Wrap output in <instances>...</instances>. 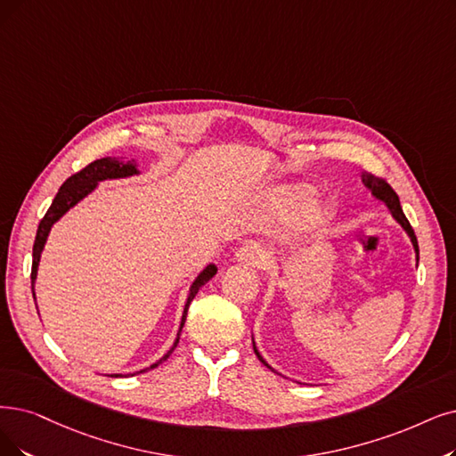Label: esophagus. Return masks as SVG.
<instances>
[{
    "instance_id": "1",
    "label": "esophagus",
    "mask_w": 456,
    "mask_h": 456,
    "mask_svg": "<svg viewBox=\"0 0 456 456\" xmlns=\"http://www.w3.org/2000/svg\"><path fill=\"white\" fill-rule=\"evenodd\" d=\"M235 260L260 267V265H264L267 262V254H265V250L262 247L245 245V247L238 248V252H235Z\"/></svg>"
}]
</instances>
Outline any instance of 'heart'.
Masks as SVG:
<instances>
[{
    "label": "heart",
    "instance_id": "1",
    "mask_svg": "<svg viewBox=\"0 0 456 456\" xmlns=\"http://www.w3.org/2000/svg\"><path fill=\"white\" fill-rule=\"evenodd\" d=\"M311 192H313L311 187L294 185V187H288L282 192L281 200H282V204H288V206L299 204V202H303L305 198L311 196ZM330 215H331V208L330 206H327V204H318V206H314V208H311V209L306 211L303 221H305L306 226H320V224H323L327 221V216H330Z\"/></svg>",
    "mask_w": 456,
    "mask_h": 456
}]
</instances>
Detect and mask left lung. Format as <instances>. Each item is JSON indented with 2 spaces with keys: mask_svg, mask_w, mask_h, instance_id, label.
I'll use <instances>...</instances> for the list:
<instances>
[{
  "mask_svg": "<svg viewBox=\"0 0 456 456\" xmlns=\"http://www.w3.org/2000/svg\"><path fill=\"white\" fill-rule=\"evenodd\" d=\"M362 183H365L370 191H372V194L376 196V198H379V200H384V202L387 204V208H389V211L393 213V216L396 218V221L400 223V226H403L406 232H408V235L411 238V243H413V248H415V252L419 254V245H417V238H415V232H413V228H411V224L408 223V218H406V215H404V211H403V208H400V200H398V194L393 191V187L387 183V181L384 179V177H378V175H374V174H370V172H365L362 174ZM419 258V256H417ZM254 354L258 355V359L264 362V365L267 367V369H271L267 362L262 359V355L258 354V350H256V346H254ZM273 370V369H271Z\"/></svg>",
  "mask_w": 456,
  "mask_h": 456,
  "instance_id": "8db88e82",
  "label": "left lung"
}]
</instances>
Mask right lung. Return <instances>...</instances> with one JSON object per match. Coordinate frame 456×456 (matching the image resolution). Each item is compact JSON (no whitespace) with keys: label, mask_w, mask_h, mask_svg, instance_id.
Wrapping results in <instances>:
<instances>
[{"label":"right lung","mask_w":456,"mask_h":456,"mask_svg":"<svg viewBox=\"0 0 456 456\" xmlns=\"http://www.w3.org/2000/svg\"><path fill=\"white\" fill-rule=\"evenodd\" d=\"M136 167L133 165V162H119L118 159L114 157H104V159H97L94 162H89V165L86 168H82L80 172L72 174L65 183L60 187V192L56 194V198H53L52 206L48 208L46 215L43 216V221L39 223V228H37V235H35V243H33V264H31V291H33V282L35 279H37V267H39V260H41V252L45 248V243H46V238L50 233V228L52 224L58 221V218L67 213L72 206L78 204L80 200L89 194L91 191H94L97 187L99 181L102 179H114V177H126V175H133L136 174ZM216 273V267L215 265H208L202 273H200L198 279L194 281V284L191 286V294H189V299H187V305H185V311H183V318H181V327H179V333H177V338L172 346V350L162 357L160 361H157L155 365L143 369L140 372H145L150 369H155L157 365H160L162 361H167L168 355L174 352V348L179 342V335H181V330H183L185 325V318H187V311H189V305L191 301L194 299V296L198 294V289L202 288L208 281L213 279V275ZM35 297V294H33ZM116 378L121 376V374H114Z\"/></svg>","instance_id":"right-lung-1"}]
</instances>
